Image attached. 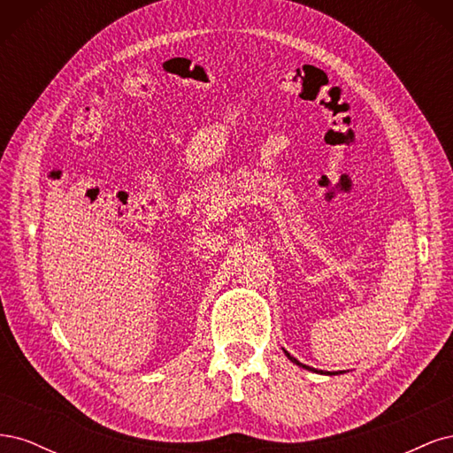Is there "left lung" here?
I'll list each match as a JSON object with an SVG mask.
<instances>
[{
  "label": "left lung",
  "mask_w": 453,
  "mask_h": 453,
  "mask_svg": "<svg viewBox=\"0 0 453 453\" xmlns=\"http://www.w3.org/2000/svg\"><path fill=\"white\" fill-rule=\"evenodd\" d=\"M285 355H287V357H289L291 363H295V365H298V366H303V368H306V370H311V372H318V370H313V368H310V366H306V365H303V363H298V361H296L295 357H291V355L287 353V351H285ZM319 374H331V372H319ZM336 374H338V372H336Z\"/></svg>",
  "instance_id": "left-lung-1"
}]
</instances>
